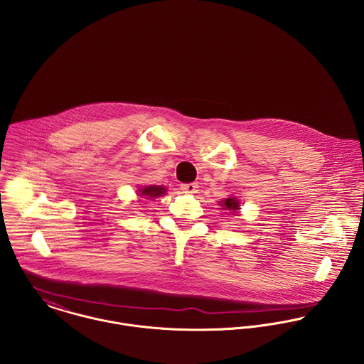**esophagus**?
<instances>
[{"instance_id":"obj_1","label":"esophagus","mask_w":364,"mask_h":364,"mask_svg":"<svg viewBox=\"0 0 364 364\" xmlns=\"http://www.w3.org/2000/svg\"><path fill=\"white\" fill-rule=\"evenodd\" d=\"M180 190L186 194H196L198 193V184L197 183H188V184H181Z\"/></svg>"}]
</instances>
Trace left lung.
Masks as SVG:
<instances>
[{"mask_svg": "<svg viewBox=\"0 0 364 364\" xmlns=\"http://www.w3.org/2000/svg\"><path fill=\"white\" fill-rule=\"evenodd\" d=\"M220 205H222V209L229 210L228 213H235V212H239V209H240V201L236 197L222 200Z\"/></svg>", "mask_w": 364, "mask_h": 364, "instance_id": "8db88e82", "label": "left lung"}]
</instances>
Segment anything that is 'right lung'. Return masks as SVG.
Masks as SVG:
<instances>
[{
	"label": "right lung",
	"instance_id": "add662e5",
	"mask_svg": "<svg viewBox=\"0 0 364 364\" xmlns=\"http://www.w3.org/2000/svg\"><path fill=\"white\" fill-rule=\"evenodd\" d=\"M141 197H146V200H152V198H158L166 194V188L163 186H145L142 188L138 190Z\"/></svg>",
	"mask_w": 364,
	"mask_h": 364
}]
</instances>
